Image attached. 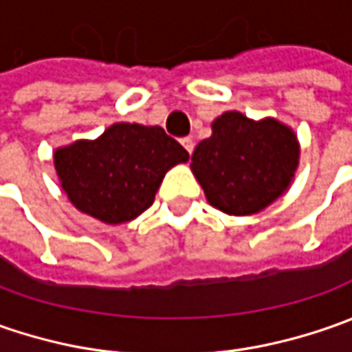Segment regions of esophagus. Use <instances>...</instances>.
I'll use <instances>...</instances> for the list:
<instances>
[{
  "mask_svg": "<svg viewBox=\"0 0 352 352\" xmlns=\"http://www.w3.org/2000/svg\"><path fill=\"white\" fill-rule=\"evenodd\" d=\"M182 144H184V148H186L190 155L194 153V139H192V137H184Z\"/></svg>",
  "mask_w": 352,
  "mask_h": 352,
  "instance_id": "34e87169",
  "label": "esophagus"
}]
</instances>
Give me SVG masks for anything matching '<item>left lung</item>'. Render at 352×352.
<instances>
[{"label":"left lung","mask_w":352,"mask_h":352,"mask_svg":"<svg viewBox=\"0 0 352 352\" xmlns=\"http://www.w3.org/2000/svg\"><path fill=\"white\" fill-rule=\"evenodd\" d=\"M213 135L192 155V170L208 201L229 215H250L270 206L290 186L300 146L294 131L276 119L252 121L227 111Z\"/></svg>","instance_id":"left-lung-1"}]
</instances>
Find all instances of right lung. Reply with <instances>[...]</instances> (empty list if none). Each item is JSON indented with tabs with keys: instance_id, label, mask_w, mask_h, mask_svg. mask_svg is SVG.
<instances>
[{
	"instance_id": "right-lung-1",
	"label": "right lung",
	"mask_w": 352,
	"mask_h": 352,
	"mask_svg": "<svg viewBox=\"0 0 352 352\" xmlns=\"http://www.w3.org/2000/svg\"><path fill=\"white\" fill-rule=\"evenodd\" d=\"M188 158L162 127L116 123L96 141L58 148L54 166L78 210L117 225L148 210L164 174Z\"/></svg>"
}]
</instances>
